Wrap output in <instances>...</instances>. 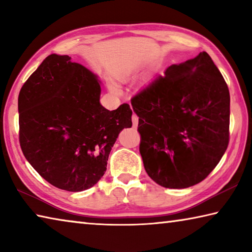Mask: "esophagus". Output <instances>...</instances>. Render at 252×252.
Segmentation results:
<instances>
[{
	"mask_svg": "<svg viewBox=\"0 0 252 252\" xmlns=\"http://www.w3.org/2000/svg\"><path fill=\"white\" fill-rule=\"evenodd\" d=\"M132 123H133V126L134 127L138 126V125H139V118H138V116H136V114H133V116H132Z\"/></svg>",
	"mask_w": 252,
	"mask_h": 252,
	"instance_id": "1",
	"label": "esophagus"
}]
</instances>
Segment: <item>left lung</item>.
I'll return each mask as SVG.
<instances>
[{
    "mask_svg": "<svg viewBox=\"0 0 252 252\" xmlns=\"http://www.w3.org/2000/svg\"><path fill=\"white\" fill-rule=\"evenodd\" d=\"M153 181L183 189L208 177L229 143L228 85L207 52L172 64L131 99Z\"/></svg>",
    "mask_w": 252,
    "mask_h": 252,
    "instance_id": "1",
    "label": "left lung"
}]
</instances>
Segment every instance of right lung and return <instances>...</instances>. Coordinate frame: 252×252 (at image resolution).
Wrapping results in <instances>:
<instances>
[{
    "instance_id": "add662e5",
    "label": "right lung",
    "mask_w": 252,
    "mask_h": 252,
    "mask_svg": "<svg viewBox=\"0 0 252 252\" xmlns=\"http://www.w3.org/2000/svg\"><path fill=\"white\" fill-rule=\"evenodd\" d=\"M100 95L99 76L69 55H49L21 89V149L59 189L80 192L94 186L119 133L132 126L129 104L109 111Z\"/></svg>"
}]
</instances>
